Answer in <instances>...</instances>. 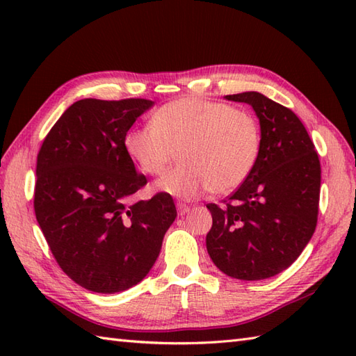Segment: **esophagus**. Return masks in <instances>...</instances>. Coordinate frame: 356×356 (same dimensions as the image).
Segmentation results:
<instances>
[{
	"instance_id": "esophagus-1",
	"label": "esophagus",
	"mask_w": 356,
	"mask_h": 356,
	"mask_svg": "<svg viewBox=\"0 0 356 356\" xmlns=\"http://www.w3.org/2000/svg\"><path fill=\"white\" fill-rule=\"evenodd\" d=\"M177 213L179 216H185L186 213H190V207L185 205V203H177Z\"/></svg>"
}]
</instances>
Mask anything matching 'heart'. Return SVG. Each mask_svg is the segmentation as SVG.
I'll list each match as a JSON object with an SVG mask.
<instances>
[{
	"label": "heart",
	"instance_id": "b5f03b06",
	"mask_svg": "<svg viewBox=\"0 0 356 356\" xmlns=\"http://www.w3.org/2000/svg\"><path fill=\"white\" fill-rule=\"evenodd\" d=\"M125 149L138 168L159 176L156 188L174 197L197 199L207 190L226 194L252 172L261 149V134L251 113L200 97H182L162 105L151 124L125 134Z\"/></svg>",
	"mask_w": 356,
	"mask_h": 356
}]
</instances>
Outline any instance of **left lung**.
<instances>
[{
	"label": "left lung",
	"instance_id": "1",
	"mask_svg": "<svg viewBox=\"0 0 356 356\" xmlns=\"http://www.w3.org/2000/svg\"><path fill=\"white\" fill-rule=\"evenodd\" d=\"M260 120L261 149L252 172L225 205L208 203L207 249L223 274L264 280L287 269L312 238L318 220L321 165L295 113L257 92L228 95Z\"/></svg>",
	"mask_w": 356,
	"mask_h": 356
}]
</instances>
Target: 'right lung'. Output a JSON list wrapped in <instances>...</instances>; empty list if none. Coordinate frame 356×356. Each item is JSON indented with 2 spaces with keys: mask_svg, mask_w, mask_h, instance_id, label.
<instances>
[{
  "mask_svg": "<svg viewBox=\"0 0 356 356\" xmlns=\"http://www.w3.org/2000/svg\"><path fill=\"white\" fill-rule=\"evenodd\" d=\"M151 105L139 97L81 99L38 153L36 220L59 268L88 291L115 293L142 282L177 216L170 194L134 200L147 177L124 140Z\"/></svg>",
  "mask_w": 356,
  "mask_h": 356,
  "instance_id": "obj_1",
  "label": "right lung"
}]
</instances>
